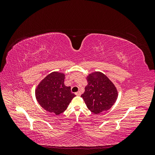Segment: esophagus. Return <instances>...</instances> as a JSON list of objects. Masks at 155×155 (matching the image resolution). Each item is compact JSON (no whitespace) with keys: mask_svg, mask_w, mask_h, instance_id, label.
Listing matches in <instances>:
<instances>
[{"mask_svg":"<svg viewBox=\"0 0 155 155\" xmlns=\"http://www.w3.org/2000/svg\"><path fill=\"white\" fill-rule=\"evenodd\" d=\"M75 94H76V96H80V95H81V92H79V91H78V92L75 93Z\"/></svg>","mask_w":155,"mask_h":155,"instance_id":"34e87169","label":"esophagus"}]
</instances>
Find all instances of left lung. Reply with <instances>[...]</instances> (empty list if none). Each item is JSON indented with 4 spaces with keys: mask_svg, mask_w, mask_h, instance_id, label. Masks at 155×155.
<instances>
[{
    "mask_svg": "<svg viewBox=\"0 0 155 155\" xmlns=\"http://www.w3.org/2000/svg\"><path fill=\"white\" fill-rule=\"evenodd\" d=\"M88 85L81 96L88 109L97 114L110 109L118 97V91L112 82L100 72L87 76Z\"/></svg>",
    "mask_w": 155,
    "mask_h": 155,
    "instance_id": "1",
    "label": "left lung"
}]
</instances>
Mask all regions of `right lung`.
<instances>
[{
    "instance_id": "add662e5",
    "label": "right lung",
    "mask_w": 155,
    "mask_h": 155,
    "mask_svg": "<svg viewBox=\"0 0 155 155\" xmlns=\"http://www.w3.org/2000/svg\"><path fill=\"white\" fill-rule=\"evenodd\" d=\"M64 74L54 72L45 77L37 85L36 99L39 105L49 112L56 115L67 109L70 101L76 96L70 87L64 84Z\"/></svg>"
}]
</instances>
